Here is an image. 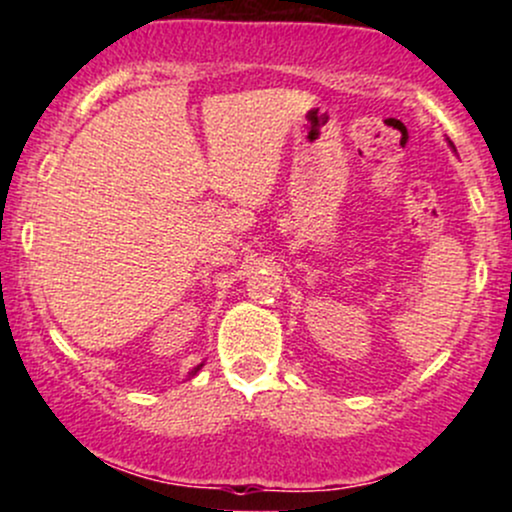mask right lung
Wrapping results in <instances>:
<instances>
[{
	"instance_id": "obj_1",
	"label": "right lung",
	"mask_w": 512,
	"mask_h": 512,
	"mask_svg": "<svg viewBox=\"0 0 512 512\" xmlns=\"http://www.w3.org/2000/svg\"><path fill=\"white\" fill-rule=\"evenodd\" d=\"M202 366H204V363H199V366H197L195 370H192V375H195V373H197V370H199V368H202Z\"/></svg>"
}]
</instances>
